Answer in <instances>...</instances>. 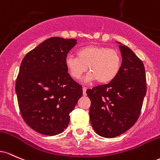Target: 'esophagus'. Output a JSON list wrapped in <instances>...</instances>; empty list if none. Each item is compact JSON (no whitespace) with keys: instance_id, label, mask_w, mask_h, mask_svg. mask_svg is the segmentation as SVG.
Wrapping results in <instances>:
<instances>
[{"instance_id":"34e87169","label":"esophagus","mask_w":160,"mask_h":160,"mask_svg":"<svg viewBox=\"0 0 160 160\" xmlns=\"http://www.w3.org/2000/svg\"><path fill=\"white\" fill-rule=\"evenodd\" d=\"M86 91H87V88H85V87H83V95L84 96H85L86 94Z\"/></svg>"}]
</instances>
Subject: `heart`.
Segmentation results:
<instances>
[{
  "mask_svg": "<svg viewBox=\"0 0 160 160\" xmlns=\"http://www.w3.org/2000/svg\"><path fill=\"white\" fill-rule=\"evenodd\" d=\"M76 56H67L65 60L66 69L72 78L78 79L88 70L90 73L86 82L97 80L101 84L110 82L117 76L122 67V57L113 48L104 46L83 47L76 52Z\"/></svg>",
  "mask_w": 160,
  "mask_h": 160,
  "instance_id": "obj_1",
  "label": "heart"
}]
</instances>
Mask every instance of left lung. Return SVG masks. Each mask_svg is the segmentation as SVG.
<instances>
[{
	"label": "left lung",
	"instance_id": "obj_1",
	"mask_svg": "<svg viewBox=\"0 0 160 160\" xmlns=\"http://www.w3.org/2000/svg\"><path fill=\"white\" fill-rule=\"evenodd\" d=\"M119 44L122 62L119 74L107 85L86 91L91 100V125L97 134L107 138L119 136L135 124L147 92L143 62Z\"/></svg>",
	"mask_w": 160,
	"mask_h": 160
}]
</instances>
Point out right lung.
<instances>
[{
  "instance_id": "right-lung-1",
  "label": "right lung",
  "mask_w": 160,
  "mask_h": 160,
  "mask_svg": "<svg viewBox=\"0 0 160 160\" xmlns=\"http://www.w3.org/2000/svg\"><path fill=\"white\" fill-rule=\"evenodd\" d=\"M76 44L73 38H50L26 53L21 62L16 81L18 105L25 122L38 133H62L82 96V87L65 65Z\"/></svg>"
}]
</instances>
